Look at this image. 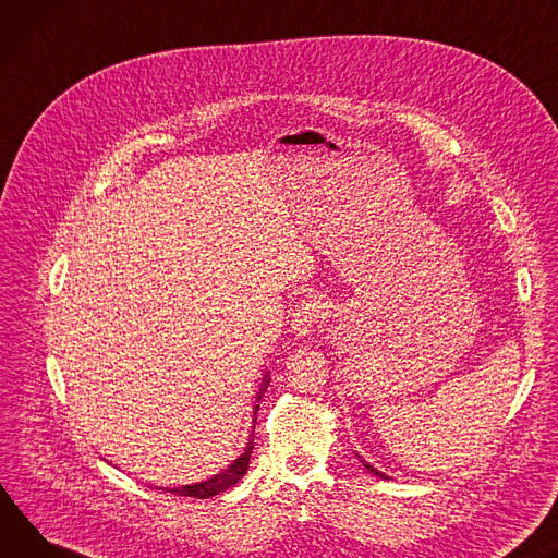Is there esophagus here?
I'll return each mask as SVG.
<instances>
[{"label": "esophagus", "instance_id": "34e87169", "mask_svg": "<svg viewBox=\"0 0 558 558\" xmlns=\"http://www.w3.org/2000/svg\"><path fill=\"white\" fill-rule=\"evenodd\" d=\"M324 315V303L317 294H307L303 296L296 305H294V313H292V332L296 337H305L311 335L313 326L319 322V317Z\"/></svg>", "mask_w": 558, "mask_h": 558}]
</instances>
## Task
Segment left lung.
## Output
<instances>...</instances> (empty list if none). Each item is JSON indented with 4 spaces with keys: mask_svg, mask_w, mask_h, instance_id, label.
<instances>
[{
    "mask_svg": "<svg viewBox=\"0 0 558 558\" xmlns=\"http://www.w3.org/2000/svg\"><path fill=\"white\" fill-rule=\"evenodd\" d=\"M356 457H359V454H356ZM359 459H361V457H359ZM361 463H363V468H365V470H367V472H373V474H375V476H379V478H388V476H386V474H384V472H379V470H377V468H373V465H369V463H365V461H363V459H361Z\"/></svg>",
    "mask_w": 558,
    "mask_h": 558,
    "instance_id": "obj_1",
    "label": "left lung"
}]
</instances>
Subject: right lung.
Segmentation results:
<instances>
[{
    "label": "right lung",
    "instance_id": "add662e5",
    "mask_svg": "<svg viewBox=\"0 0 558 558\" xmlns=\"http://www.w3.org/2000/svg\"><path fill=\"white\" fill-rule=\"evenodd\" d=\"M268 375H266V379H264V386H262V390H259V395H257V401L262 399V395L266 392V386H268ZM257 410H259V405H255V414H257ZM253 439L247 441V446H245V450L239 454V459H234L221 474H215L213 478H208V481H202V483H193V485H181V487H166V492H172V494H177V497H193V499H210V497H215V494H219V492H226L228 487H232L245 472H247V465H251V457H253V441H255V429H253V435H251Z\"/></svg>",
    "mask_w": 558,
    "mask_h": 558
}]
</instances>
